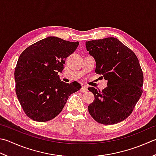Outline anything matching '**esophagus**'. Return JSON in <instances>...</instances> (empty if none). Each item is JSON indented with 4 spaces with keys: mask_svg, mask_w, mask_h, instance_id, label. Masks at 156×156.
I'll return each mask as SVG.
<instances>
[{
    "mask_svg": "<svg viewBox=\"0 0 156 156\" xmlns=\"http://www.w3.org/2000/svg\"><path fill=\"white\" fill-rule=\"evenodd\" d=\"M88 91V88L86 86H82L81 89H80V92L82 93H87Z\"/></svg>",
    "mask_w": 156,
    "mask_h": 156,
    "instance_id": "esophagus-1",
    "label": "esophagus"
}]
</instances>
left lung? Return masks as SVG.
Here are the masks:
<instances>
[{
    "label": "left lung",
    "instance_id": "8db88e82",
    "mask_svg": "<svg viewBox=\"0 0 156 156\" xmlns=\"http://www.w3.org/2000/svg\"><path fill=\"white\" fill-rule=\"evenodd\" d=\"M86 47L95 60V72L108 81L102 91L88 88L94 96L88 107L89 114L103 124L120 122L129 116L143 93V74L138 58L114 37L87 41Z\"/></svg>",
    "mask_w": 156,
    "mask_h": 156
}]
</instances>
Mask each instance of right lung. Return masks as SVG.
Returning <instances> with one entry per match:
<instances>
[{
    "label": "right lung",
    "mask_w": 156,
    "mask_h": 156,
    "mask_svg": "<svg viewBox=\"0 0 156 156\" xmlns=\"http://www.w3.org/2000/svg\"><path fill=\"white\" fill-rule=\"evenodd\" d=\"M78 44L48 36L20 55L14 73L15 92L21 108L32 120L47 122L55 118L70 94L80 89L78 82L65 83L57 75Z\"/></svg>",
    "instance_id": "1"
}]
</instances>
